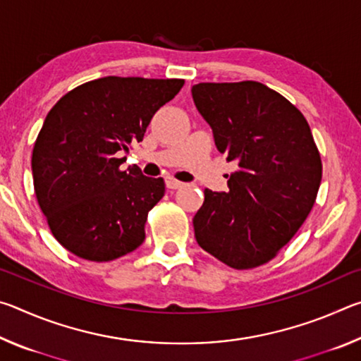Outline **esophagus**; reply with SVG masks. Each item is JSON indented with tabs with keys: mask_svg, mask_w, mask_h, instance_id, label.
<instances>
[{
	"mask_svg": "<svg viewBox=\"0 0 361 361\" xmlns=\"http://www.w3.org/2000/svg\"><path fill=\"white\" fill-rule=\"evenodd\" d=\"M166 185H167L169 189H178V188H181L183 185H185V183H181L178 180H175V178H167L166 180Z\"/></svg>",
	"mask_w": 361,
	"mask_h": 361,
	"instance_id": "obj_1",
	"label": "esophagus"
}]
</instances>
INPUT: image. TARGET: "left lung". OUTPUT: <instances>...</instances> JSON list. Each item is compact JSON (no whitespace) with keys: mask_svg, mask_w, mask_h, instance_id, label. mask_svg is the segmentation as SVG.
I'll return each instance as SVG.
<instances>
[{"mask_svg":"<svg viewBox=\"0 0 361 361\" xmlns=\"http://www.w3.org/2000/svg\"><path fill=\"white\" fill-rule=\"evenodd\" d=\"M191 92L218 151L239 167L228 192L204 191L195 240L229 267L264 264L315 204L322 159L312 132L295 105L261 82H200Z\"/></svg>","mask_w":361,"mask_h":361,"instance_id":"8db88e82","label":"left lung"}]
</instances>
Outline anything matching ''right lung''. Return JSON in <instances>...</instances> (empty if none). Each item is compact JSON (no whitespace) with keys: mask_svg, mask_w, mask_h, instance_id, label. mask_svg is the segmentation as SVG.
I'll list each match as a JSON object with an SVG mask.
<instances>
[{"mask_svg":"<svg viewBox=\"0 0 361 361\" xmlns=\"http://www.w3.org/2000/svg\"><path fill=\"white\" fill-rule=\"evenodd\" d=\"M183 79L106 76L78 85L47 113L35 142V192L52 234L79 258L113 261L142 245L162 178L121 170L152 116L180 92Z\"/></svg>","mask_w":361,"mask_h":361,"instance_id":"add662e5","label":"right lung"}]
</instances>
